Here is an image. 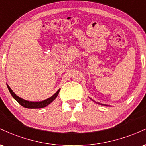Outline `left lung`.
Masks as SVG:
<instances>
[{"mask_svg": "<svg viewBox=\"0 0 146 146\" xmlns=\"http://www.w3.org/2000/svg\"><path fill=\"white\" fill-rule=\"evenodd\" d=\"M99 104V103H98Z\"/></svg>", "mask_w": 146, "mask_h": 146, "instance_id": "obj_1", "label": "left lung"}]
</instances>
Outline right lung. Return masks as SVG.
<instances>
[{
  "mask_svg": "<svg viewBox=\"0 0 146 146\" xmlns=\"http://www.w3.org/2000/svg\"><path fill=\"white\" fill-rule=\"evenodd\" d=\"M7 86L8 89H9L10 93H11V95H12L13 98H14L15 100H16V101H17L21 106H23V107H25V108H44V107L46 106H48V104H49L50 103H51V102H53V100H54L56 98V97L58 95V93H59L60 90V89L58 90V91H57L54 95H52L51 98L46 99V100H44V101H42V102H29V101H27V100H23V99H22L21 98H19V97L17 96V95L15 94L14 92H13V90L11 89V88H10V87L8 86V85H7Z\"/></svg>",
  "mask_w": 146,
  "mask_h": 146,
  "instance_id": "obj_1",
  "label": "right lung"
}]
</instances>
